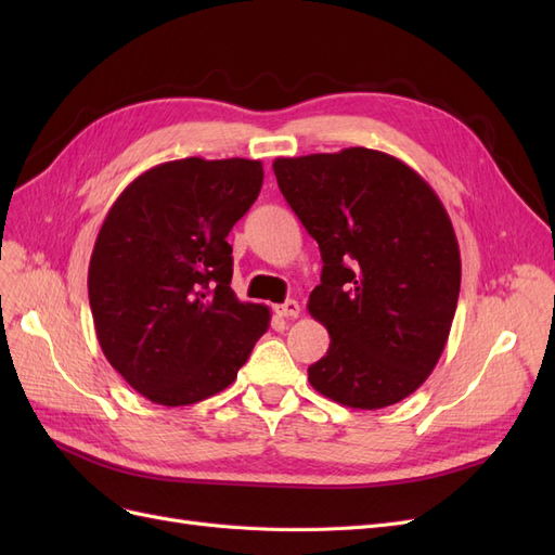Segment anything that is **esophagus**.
Instances as JSON below:
<instances>
[{
    "mask_svg": "<svg viewBox=\"0 0 555 555\" xmlns=\"http://www.w3.org/2000/svg\"><path fill=\"white\" fill-rule=\"evenodd\" d=\"M275 314H280V317H287V319H296V317L300 314V306H298V300H294V298L284 300V304L275 306Z\"/></svg>",
    "mask_w": 555,
    "mask_h": 555,
    "instance_id": "esophagus-1",
    "label": "esophagus"
}]
</instances>
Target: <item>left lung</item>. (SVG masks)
I'll list each match as a JSON object with an SVG mask.
<instances>
[{"instance_id": "1", "label": "left lung", "mask_w": 555, "mask_h": 555, "mask_svg": "<svg viewBox=\"0 0 555 555\" xmlns=\"http://www.w3.org/2000/svg\"><path fill=\"white\" fill-rule=\"evenodd\" d=\"M278 188L319 243L308 310L324 324L314 389L354 410L414 393L438 365L461 292V251L442 201L379 150L278 157Z\"/></svg>"}]
</instances>
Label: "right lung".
<instances>
[{"instance_id": "1", "label": "right lung", "mask_w": 555, "mask_h": 555, "mask_svg": "<svg viewBox=\"0 0 555 555\" xmlns=\"http://www.w3.org/2000/svg\"><path fill=\"white\" fill-rule=\"evenodd\" d=\"M263 182L257 159L164 162L129 182L99 229L88 294L104 357L166 408L236 379L271 310L231 289L229 231Z\"/></svg>"}]
</instances>
